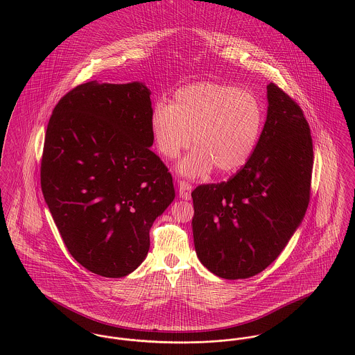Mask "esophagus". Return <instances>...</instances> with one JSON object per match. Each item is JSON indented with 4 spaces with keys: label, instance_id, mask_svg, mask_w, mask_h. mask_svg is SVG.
Returning a JSON list of instances; mask_svg holds the SVG:
<instances>
[{
    "label": "esophagus",
    "instance_id": "esophagus-1",
    "mask_svg": "<svg viewBox=\"0 0 355 355\" xmlns=\"http://www.w3.org/2000/svg\"><path fill=\"white\" fill-rule=\"evenodd\" d=\"M179 196L182 200L189 201L191 198V184L186 180L179 182Z\"/></svg>",
    "mask_w": 355,
    "mask_h": 355
}]
</instances>
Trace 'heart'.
Segmentation results:
<instances>
[{
  "label": "heart",
  "instance_id": "1",
  "mask_svg": "<svg viewBox=\"0 0 355 355\" xmlns=\"http://www.w3.org/2000/svg\"><path fill=\"white\" fill-rule=\"evenodd\" d=\"M265 123L257 96L221 82H197L180 87L172 105L155 103L150 117L157 150L178 158L191 144L196 149L179 165L190 178L207 175L213 168L231 175L253 157Z\"/></svg>",
  "mask_w": 355,
  "mask_h": 355
}]
</instances>
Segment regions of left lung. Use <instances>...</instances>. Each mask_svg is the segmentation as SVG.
I'll use <instances>...</instances> for the list:
<instances>
[{"instance_id":"left-lung-1","label":"left lung","mask_w":355,"mask_h":355,"mask_svg":"<svg viewBox=\"0 0 355 355\" xmlns=\"http://www.w3.org/2000/svg\"><path fill=\"white\" fill-rule=\"evenodd\" d=\"M250 161L230 180L193 193L196 252L211 273L236 280L262 272L283 252L310 200L313 141L301 106L275 83Z\"/></svg>"}]
</instances>
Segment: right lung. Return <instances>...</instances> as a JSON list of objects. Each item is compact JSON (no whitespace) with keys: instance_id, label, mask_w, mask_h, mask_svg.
<instances>
[{"instance_id":"obj_1","label":"right lung","mask_w":355,"mask_h":355,"mask_svg":"<svg viewBox=\"0 0 355 355\" xmlns=\"http://www.w3.org/2000/svg\"><path fill=\"white\" fill-rule=\"evenodd\" d=\"M150 90L139 82L76 86L53 109L41 187L71 255L103 277L134 272L154 220L175 198L153 145Z\"/></svg>"}]
</instances>
